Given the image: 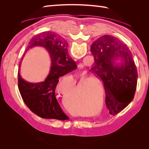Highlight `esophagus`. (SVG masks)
<instances>
[{
    "label": "esophagus",
    "mask_w": 149,
    "mask_h": 149,
    "mask_svg": "<svg viewBox=\"0 0 149 149\" xmlns=\"http://www.w3.org/2000/svg\"><path fill=\"white\" fill-rule=\"evenodd\" d=\"M81 65H78V68H79V69H80V68H81Z\"/></svg>",
    "instance_id": "obj_1"
}]
</instances>
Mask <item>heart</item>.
I'll return each instance as SVG.
<instances>
[{
  "label": "heart",
  "mask_w": 149,
  "mask_h": 149,
  "mask_svg": "<svg viewBox=\"0 0 149 149\" xmlns=\"http://www.w3.org/2000/svg\"><path fill=\"white\" fill-rule=\"evenodd\" d=\"M80 79H82V78H80ZM91 81H93V79L87 78L80 83L81 93H84L85 96H87L89 93H91L94 91V85L93 83H90ZM75 86L76 80L74 78L73 76H69L64 79L63 81L58 84L56 89L58 93L63 97H68L73 95V89Z\"/></svg>",
  "instance_id": "1"
}]
</instances>
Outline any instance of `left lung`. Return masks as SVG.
Returning a JSON list of instances; mask_svg holds the SVG:
<instances>
[{"mask_svg": "<svg viewBox=\"0 0 149 149\" xmlns=\"http://www.w3.org/2000/svg\"><path fill=\"white\" fill-rule=\"evenodd\" d=\"M91 52L94 65L90 71L102 81L107 110L115 116L129 105L136 93L138 75L132 53L125 44L109 35L97 39Z\"/></svg>", "mask_w": 149, "mask_h": 149, "instance_id": "obj_1", "label": "left lung"}]
</instances>
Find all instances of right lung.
Instances as JSON below:
<instances>
[{"label": "right lung", "mask_w": 149, "mask_h": 149, "mask_svg": "<svg viewBox=\"0 0 149 149\" xmlns=\"http://www.w3.org/2000/svg\"><path fill=\"white\" fill-rule=\"evenodd\" d=\"M36 46L43 47L48 52L52 61L50 71L44 81L37 83L26 81L22 78L19 71L18 87L21 96L30 111L40 118L61 120L69 119L61 110L55 96L58 78L77 67L75 61L67 53L68 43L55 33L44 31L30 40L26 50Z\"/></svg>", "instance_id": "obj_1"}]
</instances>
